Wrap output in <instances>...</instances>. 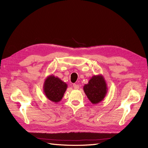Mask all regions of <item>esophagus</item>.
Returning <instances> with one entry per match:
<instances>
[{"label":"esophagus","mask_w":148,"mask_h":148,"mask_svg":"<svg viewBox=\"0 0 148 148\" xmlns=\"http://www.w3.org/2000/svg\"><path fill=\"white\" fill-rule=\"evenodd\" d=\"M73 88L75 89H79V85L77 84H73Z\"/></svg>","instance_id":"1"}]
</instances>
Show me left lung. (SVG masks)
<instances>
[{"instance_id": "8db88e82", "label": "left lung", "mask_w": 148, "mask_h": 148, "mask_svg": "<svg viewBox=\"0 0 148 148\" xmlns=\"http://www.w3.org/2000/svg\"><path fill=\"white\" fill-rule=\"evenodd\" d=\"M83 90L92 104H96L104 100L108 88L104 77L97 75L92 76L88 83L84 85Z\"/></svg>"}]
</instances>
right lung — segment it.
<instances>
[{"label":"right lung","mask_w":148,"mask_h":148,"mask_svg":"<svg viewBox=\"0 0 148 148\" xmlns=\"http://www.w3.org/2000/svg\"><path fill=\"white\" fill-rule=\"evenodd\" d=\"M67 84L59 77L49 75L43 84V91L49 100L53 102H59L66 90Z\"/></svg>","instance_id":"obj_1"}]
</instances>
